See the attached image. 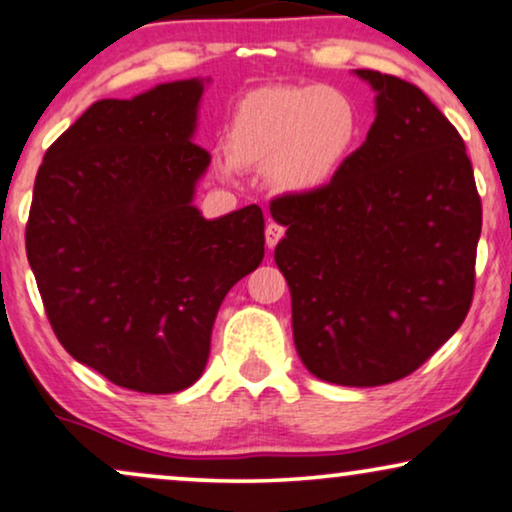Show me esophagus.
<instances>
[{
  "mask_svg": "<svg viewBox=\"0 0 512 512\" xmlns=\"http://www.w3.org/2000/svg\"><path fill=\"white\" fill-rule=\"evenodd\" d=\"M283 234H285V229L281 227V224L271 220V222L267 224V248L274 250L276 245H278V241H281V238H283Z\"/></svg>",
  "mask_w": 512,
  "mask_h": 512,
  "instance_id": "34e87169",
  "label": "esophagus"
}]
</instances>
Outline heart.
I'll return each mask as SVG.
<instances>
[{"label": "heart", "mask_w": 512, "mask_h": 512, "mask_svg": "<svg viewBox=\"0 0 512 512\" xmlns=\"http://www.w3.org/2000/svg\"><path fill=\"white\" fill-rule=\"evenodd\" d=\"M356 138L358 112L337 88H260L234 109L222 170L271 168L278 185L302 192L330 180Z\"/></svg>", "instance_id": "b5f03b06"}]
</instances>
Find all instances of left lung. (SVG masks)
Listing matches in <instances>:
<instances>
[{
  "mask_svg": "<svg viewBox=\"0 0 512 512\" xmlns=\"http://www.w3.org/2000/svg\"><path fill=\"white\" fill-rule=\"evenodd\" d=\"M377 91L367 140L327 185L271 199L306 370L342 386L419 370L468 316L482 201L461 135L410 81L356 70Z\"/></svg>",
  "mask_w": 512,
  "mask_h": 512,
  "instance_id": "1",
  "label": "left lung"
}]
</instances>
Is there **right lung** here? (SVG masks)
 I'll use <instances>...</instances> for the list:
<instances>
[{
	"label": "right lung",
	"instance_id": "right-lung-1",
	"mask_svg": "<svg viewBox=\"0 0 512 512\" xmlns=\"http://www.w3.org/2000/svg\"><path fill=\"white\" fill-rule=\"evenodd\" d=\"M203 84L93 102L46 149L25 227L44 311L74 360L138 393L201 377L227 292L260 267L264 213L203 220L210 154L192 142Z\"/></svg>",
	"mask_w": 512,
	"mask_h": 512
}]
</instances>
